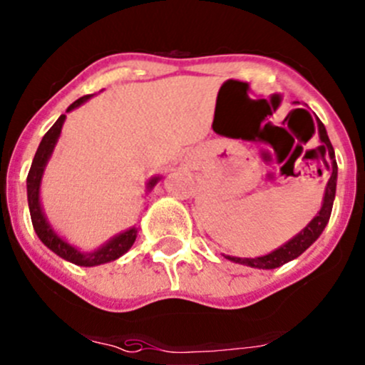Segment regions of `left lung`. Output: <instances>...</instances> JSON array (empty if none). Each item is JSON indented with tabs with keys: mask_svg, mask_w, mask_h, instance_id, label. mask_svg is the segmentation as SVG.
I'll use <instances>...</instances> for the list:
<instances>
[{
	"mask_svg": "<svg viewBox=\"0 0 365 365\" xmlns=\"http://www.w3.org/2000/svg\"><path fill=\"white\" fill-rule=\"evenodd\" d=\"M318 134H320V141H322V145L318 148H320L325 155L329 153V159H331V166H332V175L327 182V189H325L324 205H322V210L318 212L317 217H314L313 220L297 234V236L292 237V240H290L289 243L283 245V247H279L278 250L267 253V255L264 257H257V259H240V257H227V259L234 260V262L245 264V266L259 267V269H274V267H279L283 266V264L290 262V260L295 259V257L301 255L302 252L308 250L314 241L318 240V236L324 232L325 225H327L329 218H331L332 202H334V197H336L337 164H336L334 148H332L331 140H329L327 131H325V125L322 124L320 120H318Z\"/></svg>",
	"mask_w": 365,
	"mask_h": 365,
	"instance_id": "obj_1",
	"label": "left lung"
}]
</instances>
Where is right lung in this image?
Returning <instances> with one entry per match:
<instances>
[{
  "mask_svg": "<svg viewBox=\"0 0 365 365\" xmlns=\"http://www.w3.org/2000/svg\"><path fill=\"white\" fill-rule=\"evenodd\" d=\"M91 98L89 96H82L80 99H76L75 103H71L68 106L66 112L70 110L76 108V106L82 105L83 101ZM66 118V115H61L59 118L56 120V124L45 133L43 140H41L40 147H38L36 153H34V159L33 164H31V170L28 173V202H29V213H31V222H33V227L36 231L38 237L41 240V243L45 247H48L53 253H57L59 257H63L64 260H70V262L76 264V266H99V264H105V262H112V260L118 259L120 255H124L129 248L133 247L134 240H136V229H129V231L118 234L115 236L113 240H110L105 247H101L99 250L92 252V253H82L76 250L75 247L68 245L66 241L61 240L56 232L52 231V227L48 225L47 218H45L43 212H41V205H40V182H41V175H43L45 170V164L47 160L51 159L53 147L57 143V138H59L61 129H63V122ZM157 180L159 178H152L148 182V187L155 185Z\"/></svg>",
  "mask_w": 365,
  "mask_h": 365,
  "instance_id": "right-lung-1",
  "label": "right lung"
}]
</instances>
